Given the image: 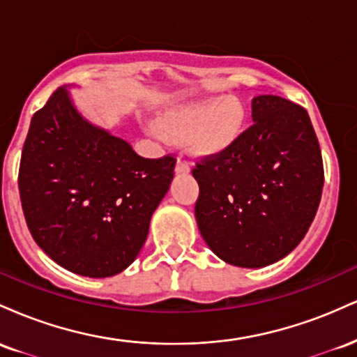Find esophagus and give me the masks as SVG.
<instances>
[{
  "label": "esophagus",
  "instance_id": "obj_1",
  "mask_svg": "<svg viewBox=\"0 0 357 357\" xmlns=\"http://www.w3.org/2000/svg\"><path fill=\"white\" fill-rule=\"evenodd\" d=\"M176 173L178 174H188L190 173V165H188L186 161H181V159H179L178 162H176Z\"/></svg>",
  "mask_w": 357,
  "mask_h": 357
}]
</instances>
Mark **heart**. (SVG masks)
I'll return each mask as SVG.
<instances>
[{
	"label": "heart",
	"mask_w": 357,
	"mask_h": 357,
	"mask_svg": "<svg viewBox=\"0 0 357 357\" xmlns=\"http://www.w3.org/2000/svg\"><path fill=\"white\" fill-rule=\"evenodd\" d=\"M248 110L235 96H210L174 105L159 117V127L151 126L155 136L161 130L178 141H186L188 151L198 158H216L230 151L243 136Z\"/></svg>",
	"instance_id": "obj_1"
}]
</instances>
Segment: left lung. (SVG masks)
<instances>
[{"instance_id":"1","label":"left lung","mask_w":357,"mask_h":357,"mask_svg":"<svg viewBox=\"0 0 357 357\" xmlns=\"http://www.w3.org/2000/svg\"><path fill=\"white\" fill-rule=\"evenodd\" d=\"M253 126L196 165V223L227 264L260 268L301 243L321 203V147L304 107L278 96L252 100Z\"/></svg>"}]
</instances>
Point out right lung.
<instances>
[{
  "instance_id": "obj_1",
  "label": "right lung",
  "mask_w": 357,
  "mask_h": 357,
  "mask_svg": "<svg viewBox=\"0 0 357 357\" xmlns=\"http://www.w3.org/2000/svg\"><path fill=\"white\" fill-rule=\"evenodd\" d=\"M176 159L141 158L85 119L67 87L31 117L20 162V198L38 247L77 275L105 278L136 260Z\"/></svg>"
}]
</instances>
